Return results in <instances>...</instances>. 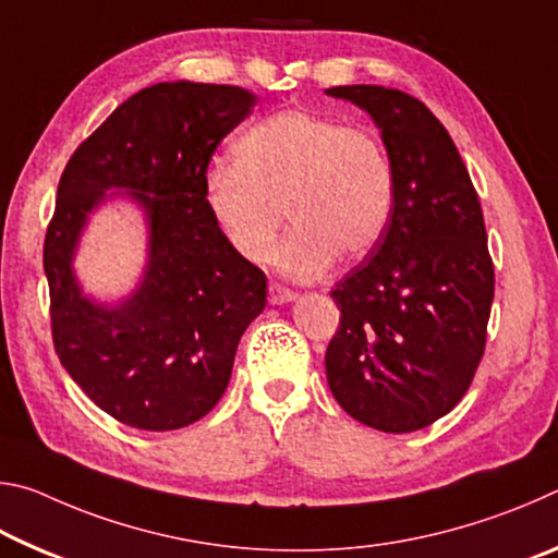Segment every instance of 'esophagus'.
Segmentation results:
<instances>
[{
    "label": "esophagus",
    "instance_id": "esophagus-1",
    "mask_svg": "<svg viewBox=\"0 0 558 558\" xmlns=\"http://www.w3.org/2000/svg\"><path fill=\"white\" fill-rule=\"evenodd\" d=\"M295 298H298L295 292L288 290V288H282V286H278V282H272V286L268 288L270 305H282V302H292Z\"/></svg>",
    "mask_w": 558,
    "mask_h": 558
}]
</instances>
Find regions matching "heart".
I'll list each match as a JSON object with an SVG mask.
<instances>
[{
	"label": "heart",
	"instance_id": "heart-1",
	"mask_svg": "<svg viewBox=\"0 0 558 558\" xmlns=\"http://www.w3.org/2000/svg\"><path fill=\"white\" fill-rule=\"evenodd\" d=\"M204 202L233 251L268 260L282 221L295 229L278 248V268L315 280L342 260L372 253L389 229L396 177L372 130L307 110L256 122L233 145V165H214Z\"/></svg>",
	"mask_w": 558,
	"mask_h": 558
}]
</instances>
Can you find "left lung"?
Instances as JSON below:
<instances>
[{"mask_svg": "<svg viewBox=\"0 0 558 558\" xmlns=\"http://www.w3.org/2000/svg\"><path fill=\"white\" fill-rule=\"evenodd\" d=\"M381 130L396 177L379 245L337 282L339 327L327 384L364 426L411 433L470 389L495 298L483 209L456 143L418 98L384 86H335Z\"/></svg>", "mask_w": 558, "mask_h": 558, "instance_id": "obj_1", "label": "left lung"}]
</instances>
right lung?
Masks as SVG:
<instances>
[{
  "mask_svg": "<svg viewBox=\"0 0 558 558\" xmlns=\"http://www.w3.org/2000/svg\"><path fill=\"white\" fill-rule=\"evenodd\" d=\"M256 102L239 86L157 83L112 110L63 169L44 241L53 347L88 399L125 426L204 418L266 307V272L233 251L204 202L214 149ZM112 198L144 211L148 263L130 296L100 303L82 292L72 260L89 214Z\"/></svg>",
  "mask_w": 558,
  "mask_h": 558,
  "instance_id": "obj_1",
  "label": "right lung"
}]
</instances>
